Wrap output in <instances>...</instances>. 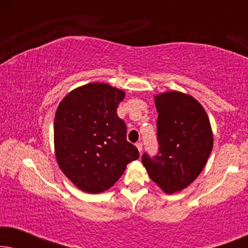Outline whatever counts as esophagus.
I'll return each instance as SVG.
<instances>
[{"label": "esophagus", "instance_id": "1", "mask_svg": "<svg viewBox=\"0 0 248 248\" xmlns=\"http://www.w3.org/2000/svg\"><path fill=\"white\" fill-rule=\"evenodd\" d=\"M135 145H137L138 150L141 152V151H142V148H143V145H142V143H141V142H137V144H135Z\"/></svg>", "mask_w": 248, "mask_h": 248}]
</instances>
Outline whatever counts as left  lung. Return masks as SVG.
I'll return each instance as SVG.
<instances>
[{"mask_svg":"<svg viewBox=\"0 0 248 248\" xmlns=\"http://www.w3.org/2000/svg\"><path fill=\"white\" fill-rule=\"evenodd\" d=\"M158 154L144 152L142 164L149 176L168 194L181 192L204 168L213 147L211 125L204 108L178 91L155 97Z\"/></svg>","mask_w":248,"mask_h":248,"instance_id":"obj_1","label":"left lung"}]
</instances>
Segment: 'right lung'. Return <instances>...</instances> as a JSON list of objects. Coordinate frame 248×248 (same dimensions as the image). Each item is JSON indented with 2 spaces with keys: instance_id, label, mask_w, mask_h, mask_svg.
Segmentation results:
<instances>
[{
  "instance_id": "1",
  "label": "right lung",
  "mask_w": 248,
  "mask_h": 248,
  "mask_svg": "<svg viewBox=\"0 0 248 248\" xmlns=\"http://www.w3.org/2000/svg\"><path fill=\"white\" fill-rule=\"evenodd\" d=\"M125 93L107 83H88L67 93L57 107L54 144L64 175L83 192L111 187L139 151L126 140V124L117 116Z\"/></svg>"
}]
</instances>
